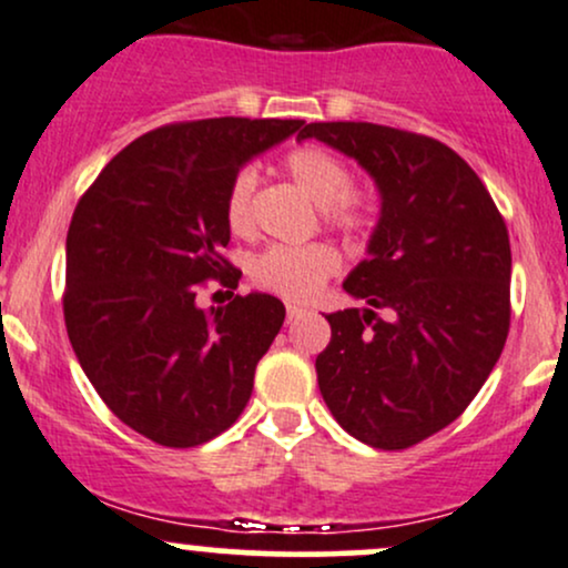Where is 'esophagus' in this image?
<instances>
[{
	"mask_svg": "<svg viewBox=\"0 0 568 568\" xmlns=\"http://www.w3.org/2000/svg\"><path fill=\"white\" fill-rule=\"evenodd\" d=\"M305 314L303 305L297 303H286V322H295V318H301Z\"/></svg>",
	"mask_w": 568,
	"mask_h": 568,
	"instance_id": "esophagus-1",
	"label": "esophagus"
}]
</instances>
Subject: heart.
Listing matches in <instances>:
<instances>
[{"mask_svg":"<svg viewBox=\"0 0 568 568\" xmlns=\"http://www.w3.org/2000/svg\"><path fill=\"white\" fill-rule=\"evenodd\" d=\"M284 169L316 206H324L322 214L329 225L346 233L362 231L367 225L369 209L365 195L352 187V171L335 152L314 144L297 146L284 158ZM254 187H257V176L252 169H241L227 184L225 222L239 235L252 231ZM337 267H341V257L327 244H276L267 246L254 260L252 276L263 290L292 297V301H305L318 292V286L327 282Z\"/></svg>","mask_w":568,"mask_h":568,"instance_id":"b5f03b06","label":"heart"}]
</instances>
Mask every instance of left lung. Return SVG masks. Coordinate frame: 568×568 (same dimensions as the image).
<instances>
[{
  "instance_id": "left-lung-1",
  "label": "left lung",
  "mask_w": 568,
  "mask_h": 568,
  "mask_svg": "<svg viewBox=\"0 0 568 568\" xmlns=\"http://www.w3.org/2000/svg\"><path fill=\"white\" fill-rule=\"evenodd\" d=\"M381 195L367 257L343 282L365 308L329 314L318 392L365 445L403 450L475 399L509 333V235L486 184L450 146L375 123H311Z\"/></svg>"
}]
</instances>
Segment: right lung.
I'll return each instance as SVG.
<instances>
[{"instance_id": "1", "label": "right lung", "mask_w": 568, "mask_h": 568, "mask_svg": "<svg viewBox=\"0 0 568 568\" xmlns=\"http://www.w3.org/2000/svg\"><path fill=\"white\" fill-rule=\"evenodd\" d=\"M303 120L212 118L155 129L112 158L67 235V333L99 397L133 432L193 448L235 424L284 324L265 292L203 311L206 278L239 286L227 184Z\"/></svg>"}]
</instances>
